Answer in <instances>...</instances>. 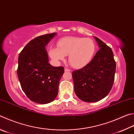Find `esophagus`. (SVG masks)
Listing matches in <instances>:
<instances>
[{"label": "esophagus", "instance_id": "esophagus-1", "mask_svg": "<svg viewBox=\"0 0 134 134\" xmlns=\"http://www.w3.org/2000/svg\"><path fill=\"white\" fill-rule=\"evenodd\" d=\"M64 71H70V70L69 69H67V68H65Z\"/></svg>", "mask_w": 134, "mask_h": 134}]
</instances>
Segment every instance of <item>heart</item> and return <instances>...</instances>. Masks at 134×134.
Instances as JSON below:
<instances>
[{
    "label": "heart",
    "mask_w": 134,
    "mask_h": 134,
    "mask_svg": "<svg viewBox=\"0 0 134 134\" xmlns=\"http://www.w3.org/2000/svg\"><path fill=\"white\" fill-rule=\"evenodd\" d=\"M58 48H52L50 55L55 60H62L69 56L70 64L75 69L86 66L91 62L96 52V45L89 38L69 36L57 42Z\"/></svg>",
    "instance_id": "b5f03b06"
}]
</instances>
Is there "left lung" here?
Segmentation results:
<instances>
[{"mask_svg":"<svg viewBox=\"0 0 134 134\" xmlns=\"http://www.w3.org/2000/svg\"><path fill=\"white\" fill-rule=\"evenodd\" d=\"M100 48L82 69L72 72L75 94L82 101L93 103L107 96L113 87L116 63L111 47L95 37Z\"/></svg>","mask_w":134,"mask_h":134,"instance_id":"left-lung-1","label":"left lung"}]
</instances>
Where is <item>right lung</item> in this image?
<instances>
[{"label":"right lung","mask_w":134,"mask_h":134,"mask_svg":"<svg viewBox=\"0 0 134 134\" xmlns=\"http://www.w3.org/2000/svg\"><path fill=\"white\" fill-rule=\"evenodd\" d=\"M55 33L38 36L28 43L19 55L17 70L20 86L26 96L35 103H49L56 98L63 67L48 63L45 46Z\"/></svg>","instance_id":"obj_1"}]
</instances>
